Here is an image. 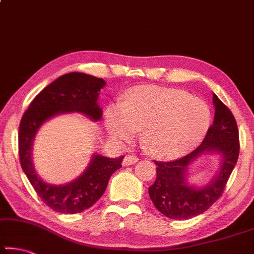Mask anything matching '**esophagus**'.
Instances as JSON below:
<instances>
[{"label": "esophagus", "instance_id": "obj_1", "mask_svg": "<svg viewBox=\"0 0 254 254\" xmlns=\"http://www.w3.org/2000/svg\"><path fill=\"white\" fill-rule=\"evenodd\" d=\"M138 161V158L136 156H133V154H127L126 157L124 158V166H129V165H133L135 163H137Z\"/></svg>", "mask_w": 254, "mask_h": 254}]
</instances>
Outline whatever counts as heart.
I'll use <instances>...</instances> for the list:
<instances>
[{
    "instance_id": "obj_1",
    "label": "heart",
    "mask_w": 254,
    "mask_h": 254,
    "mask_svg": "<svg viewBox=\"0 0 254 254\" xmlns=\"http://www.w3.org/2000/svg\"><path fill=\"white\" fill-rule=\"evenodd\" d=\"M106 127L115 138L129 141L142 130L146 151L175 158L196 148L209 124L205 103L181 90L143 87L129 91L124 103L110 106Z\"/></svg>"
}]
</instances>
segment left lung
Masks as SVG:
<instances>
[{
  "label": "left lung",
  "instance_id": "left-lung-1",
  "mask_svg": "<svg viewBox=\"0 0 254 254\" xmlns=\"http://www.w3.org/2000/svg\"><path fill=\"white\" fill-rule=\"evenodd\" d=\"M213 104L215 108L214 121L197 149L175 160H153L157 165V178L149 187V194L158 211L170 219H190L207 211L222 196L237 163L240 135L236 120L215 94H213ZM208 151H218L223 154L218 175L203 189L189 186L186 183V167L197 156Z\"/></svg>",
  "mask_w": 254,
  "mask_h": 254
}]
</instances>
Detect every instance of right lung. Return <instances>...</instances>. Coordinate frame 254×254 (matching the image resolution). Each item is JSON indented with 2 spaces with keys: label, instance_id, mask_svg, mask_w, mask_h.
Instances as JSON below:
<instances>
[{
  "label": "right lung",
  "instance_id": "obj_1",
  "mask_svg": "<svg viewBox=\"0 0 254 254\" xmlns=\"http://www.w3.org/2000/svg\"><path fill=\"white\" fill-rule=\"evenodd\" d=\"M104 86L105 81L101 78L78 72L67 73L36 95L20 120L18 153L21 168L41 200L56 212L75 214L93 206L104 193L111 175L121 167L124 157L112 159L95 154L78 179L65 186H51L43 182L33 167V138L41 125L58 113L80 112L100 120L102 110L97 98Z\"/></svg>",
  "mask_w": 254,
  "mask_h": 254
}]
</instances>
